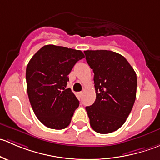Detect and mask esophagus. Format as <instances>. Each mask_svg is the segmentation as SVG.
Listing matches in <instances>:
<instances>
[{
    "label": "esophagus",
    "instance_id": "34e87169",
    "mask_svg": "<svg viewBox=\"0 0 160 160\" xmlns=\"http://www.w3.org/2000/svg\"><path fill=\"white\" fill-rule=\"evenodd\" d=\"M78 93V95H79V97H80V98H81V97L82 96H83V92H78V93Z\"/></svg>",
    "mask_w": 160,
    "mask_h": 160
}]
</instances>
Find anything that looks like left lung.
<instances>
[{
  "label": "left lung",
  "mask_w": 160,
  "mask_h": 160,
  "mask_svg": "<svg viewBox=\"0 0 160 160\" xmlns=\"http://www.w3.org/2000/svg\"><path fill=\"white\" fill-rule=\"evenodd\" d=\"M94 73L96 100L86 107L91 128L108 134L120 128L129 115L136 98L137 77L122 55L109 50L84 51Z\"/></svg>",
  "instance_id": "8db88e82"
}]
</instances>
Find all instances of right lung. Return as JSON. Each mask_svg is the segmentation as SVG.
Listing matches in <instances>:
<instances>
[{
	"mask_svg": "<svg viewBox=\"0 0 160 160\" xmlns=\"http://www.w3.org/2000/svg\"><path fill=\"white\" fill-rule=\"evenodd\" d=\"M83 58L80 50L46 45L30 59L26 68L28 98L36 117L48 128L63 129L70 125L79 101L66 88L72 67Z\"/></svg>",
	"mask_w": 160,
	"mask_h": 160,
	"instance_id": "right-lung-1",
	"label": "right lung"
}]
</instances>
